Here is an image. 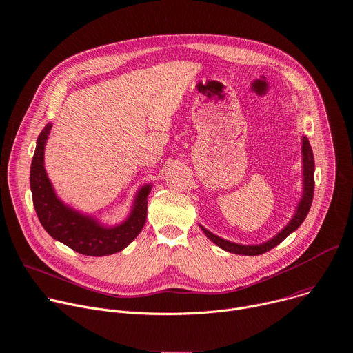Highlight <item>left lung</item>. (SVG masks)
I'll return each mask as SVG.
<instances>
[{
    "label": "left lung",
    "mask_w": 353,
    "mask_h": 353,
    "mask_svg": "<svg viewBox=\"0 0 353 353\" xmlns=\"http://www.w3.org/2000/svg\"><path fill=\"white\" fill-rule=\"evenodd\" d=\"M302 164H303V193H302V199H301V201L296 207V211H295L294 217L291 219V221L271 240H268L263 244H258V245H243V244H236V243L227 241L224 239H220L219 236H216V234L205 230L203 225H200V228L203 230V232L211 241L217 244L220 248L228 251V252L240 254V255H260V254H264V252L272 250L279 243H283L291 232H294L302 224L305 217L308 216V211H310L311 204H312L314 185H315V180H314L315 161H314V153H312V148L310 145V140H308V137H305V136L302 137Z\"/></svg>",
    "instance_id": "1"
}]
</instances>
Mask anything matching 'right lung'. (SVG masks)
<instances>
[{"label":"right lung","instance_id":"right-lung-1","mask_svg":"<svg viewBox=\"0 0 353 353\" xmlns=\"http://www.w3.org/2000/svg\"><path fill=\"white\" fill-rule=\"evenodd\" d=\"M51 128L52 125L48 123L38 136L30 173L32 201L42 227L52 239L83 255L102 256L122 251L146 223L152 185L146 184L139 190L129 217L116 227H105L95 219L78 213L57 197L43 168V150Z\"/></svg>","mask_w":353,"mask_h":353}]
</instances>
